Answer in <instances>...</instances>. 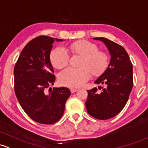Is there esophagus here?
Instances as JSON below:
<instances>
[{
  "label": "esophagus",
  "instance_id": "34e87169",
  "mask_svg": "<svg viewBox=\"0 0 148 148\" xmlns=\"http://www.w3.org/2000/svg\"><path fill=\"white\" fill-rule=\"evenodd\" d=\"M70 91H71V92L72 93H75V92H77V91H78V90L77 89H76V88H70Z\"/></svg>",
  "mask_w": 148,
  "mask_h": 148
}]
</instances>
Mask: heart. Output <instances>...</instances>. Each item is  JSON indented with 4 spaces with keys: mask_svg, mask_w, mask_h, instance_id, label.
<instances>
[{
    "mask_svg": "<svg viewBox=\"0 0 148 148\" xmlns=\"http://www.w3.org/2000/svg\"><path fill=\"white\" fill-rule=\"evenodd\" d=\"M73 54L82 56L79 69L69 67L61 71L58 76L60 83L65 86L77 88L86 82L91 73L94 76L101 74L108 63V55L98 49L94 43L87 40H78L68 46ZM69 55L66 49L57 47L50 54V61L56 69H62L68 64Z\"/></svg>",
    "mask_w": 148,
    "mask_h": 148,
    "instance_id": "1",
    "label": "heart"
}]
</instances>
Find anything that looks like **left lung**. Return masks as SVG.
Returning <instances> with one entry per match:
<instances>
[{
  "label": "left lung",
  "instance_id": "obj_1",
  "mask_svg": "<svg viewBox=\"0 0 148 148\" xmlns=\"http://www.w3.org/2000/svg\"><path fill=\"white\" fill-rule=\"evenodd\" d=\"M103 42L108 52L111 60L108 67L94 82L104 87L101 93L94 88L88 91V99L85 103L87 112L99 120L114 117L123 110L128 100L133 88V65L128 54L122 46L105 38L94 37Z\"/></svg>",
  "mask_w": 148,
  "mask_h": 148
}]
</instances>
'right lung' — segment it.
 Returning <instances> with one entry per match:
<instances>
[{"instance_id":"obj_1","label":"right lung","mask_w":148,"mask_h":148,"mask_svg":"<svg viewBox=\"0 0 148 148\" xmlns=\"http://www.w3.org/2000/svg\"><path fill=\"white\" fill-rule=\"evenodd\" d=\"M64 40L40 36L22 50L14 68L15 93L24 111L39 123L53 124L61 119L71 91L66 87L46 89L55 82L50 62L54 41Z\"/></svg>"}]
</instances>
